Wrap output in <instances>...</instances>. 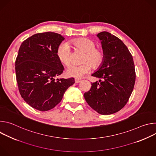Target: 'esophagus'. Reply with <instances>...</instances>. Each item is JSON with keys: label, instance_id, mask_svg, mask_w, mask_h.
I'll return each mask as SVG.
<instances>
[{"label": "esophagus", "instance_id": "esophagus-1", "mask_svg": "<svg viewBox=\"0 0 156 156\" xmlns=\"http://www.w3.org/2000/svg\"><path fill=\"white\" fill-rule=\"evenodd\" d=\"M81 80L80 79H79V78H75V82L76 83H79L81 82Z\"/></svg>", "mask_w": 156, "mask_h": 156}]
</instances>
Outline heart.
<instances>
[{
  "instance_id": "b5f03b06",
  "label": "heart",
  "mask_w": 156,
  "mask_h": 156,
  "mask_svg": "<svg viewBox=\"0 0 156 156\" xmlns=\"http://www.w3.org/2000/svg\"><path fill=\"white\" fill-rule=\"evenodd\" d=\"M74 46L86 52L84 62H90L94 67H97L102 62L104 58V51L101 49L96 48V44L94 41L89 38H78L72 41ZM72 50L68 42H61L57 49V56L60 62L65 65L70 64L72 60ZM91 70V65L86 62L83 65L72 64L66 69V75L70 77L80 78Z\"/></svg>"
}]
</instances>
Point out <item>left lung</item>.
<instances>
[{"instance_id":"left-lung-1","label":"left lung","mask_w":156,"mask_h":156,"mask_svg":"<svg viewBox=\"0 0 156 156\" xmlns=\"http://www.w3.org/2000/svg\"><path fill=\"white\" fill-rule=\"evenodd\" d=\"M97 36L101 41L104 58L92 74L100 78L91 83L84 97L92 108L102 115L112 114L127 103L136 80L133 57L125 44L111 33L103 31Z\"/></svg>"}]
</instances>
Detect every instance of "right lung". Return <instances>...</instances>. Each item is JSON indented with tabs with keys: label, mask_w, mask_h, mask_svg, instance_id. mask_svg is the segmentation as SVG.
Here are the masks:
<instances>
[{
	"label": "right lung",
	"mask_w": 156,
	"mask_h": 156,
	"mask_svg": "<svg viewBox=\"0 0 156 156\" xmlns=\"http://www.w3.org/2000/svg\"><path fill=\"white\" fill-rule=\"evenodd\" d=\"M64 37L58 33L35 34L21 44L15 60L19 92L24 101L40 111L53 108L66 90L75 83L73 78H60L63 66L57 49Z\"/></svg>",
	"instance_id": "right-lung-1"
}]
</instances>
